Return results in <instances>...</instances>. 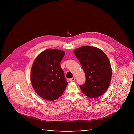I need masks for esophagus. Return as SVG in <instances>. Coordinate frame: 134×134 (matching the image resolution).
<instances>
[{"label":"esophagus","mask_w":134,"mask_h":134,"mask_svg":"<svg viewBox=\"0 0 134 134\" xmlns=\"http://www.w3.org/2000/svg\"><path fill=\"white\" fill-rule=\"evenodd\" d=\"M75 77H72V78H71V79H69V81H70V82H72V81H74L75 80Z\"/></svg>","instance_id":"34e87169"}]
</instances>
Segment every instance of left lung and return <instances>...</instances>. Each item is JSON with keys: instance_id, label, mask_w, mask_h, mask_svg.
I'll list each match as a JSON object with an SVG mask.
<instances>
[{"instance_id": "left-lung-1", "label": "left lung", "mask_w": 134, "mask_h": 134, "mask_svg": "<svg viewBox=\"0 0 134 134\" xmlns=\"http://www.w3.org/2000/svg\"><path fill=\"white\" fill-rule=\"evenodd\" d=\"M74 53L84 71L86 82L80 88L86 96L97 98L108 88L112 68L107 55L101 49L90 46L80 47Z\"/></svg>"}]
</instances>
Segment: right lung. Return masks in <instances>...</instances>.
I'll use <instances>...</instances> for the list:
<instances>
[{
	"mask_svg": "<svg viewBox=\"0 0 134 134\" xmlns=\"http://www.w3.org/2000/svg\"><path fill=\"white\" fill-rule=\"evenodd\" d=\"M62 50L48 49L35 58L31 71L33 88L39 96L54 101L63 94L67 85L60 62L65 55Z\"/></svg>",
	"mask_w": 134,
	"mask_h": 134,
	"instance_id": "add662e5",
	"label": "right lung"
}]
</instances>
